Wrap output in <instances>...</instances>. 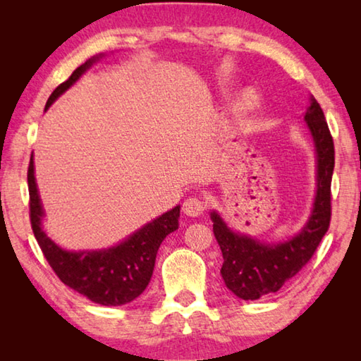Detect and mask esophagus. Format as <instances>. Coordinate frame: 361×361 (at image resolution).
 <instances>
[{
    "label": "esophagus",
    "mask_w": 361,
    "mask_h": 361,
    "mask_svg": "<svg viewBox=\"0 0 361 361\" xmlns=\"http://www.w3.org/2000/svg\"><path fill=\"white\" fill-rule=\"evenodd\" d=\"M207 209V204L200 197H189L183 204V212L186 213L188 216H199L202 215L204 210Z\"/></svg>",
    "instance_id": "34e87169"
}]
</instances>
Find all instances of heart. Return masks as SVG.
<instances>
[{"label": "heart", "instance_id": "heart-1", "mask_svg": "<svg viewBox=\"0 0 361 361\" xmlns=\"http://www.w3.org/2000/svg\"><path fill=\"white\" fill-rule=\"evenodd\" d=\"M250 103H252V97H250V95H245V97H243V99H242L240 105H242V106H248Z\"/></svg>", "mask_w": 361, "mask_h": 361}]
</instances>
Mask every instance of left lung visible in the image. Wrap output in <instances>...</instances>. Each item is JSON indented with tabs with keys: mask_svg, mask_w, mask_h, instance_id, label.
Returning a JSON list of instances; mask_svg holds the SVG:
<instances>
[{
	"mask_svg": "<svg viewBox=\"0 0 361 361\" xmlns=\"http://www.w3.org/2000/svg\"><path fill=\"white\" fill-rule=\"evenodd\" d=\"M304 119L307 121L317 149V197L307 224L283 243H262L235 234L212 213L213 232L223 253L221 277L228 288L245 301H255L279 291L312 258L331 221V178L334 143L319 102L310 97Z\"/></svg>",
	"mask_w": 361,
	"mask_h": 361,
	"instance_id": "left-lung-1",
	"label": "left lung"
}]
</instances>
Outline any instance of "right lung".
Masks as SVG:
<instances>
[{
    "mask_svg": "<svg viewBox=\"0 0 361 361\" xmlns=\"http://www.w3.org/2000/svg\"><path fill=\"white\" fill-rule=\"evenodd\" d=\"M94 60L90 59L89 62L78 66L73 75L54 90L46 103V109L73 82H76V79L92 65ZM27 178L30 223L41 252L56 276L66 286L102 305H122L142 295L154 271L156 255L162 240L170 232L178 229L180 207H175L156 218L154 221L143 226L118 247L100 250V252H65L41 229V218L44 212L35 181L33 154L30 157Z\"/></svg>",
    "mask_w": 361,
    "mask_h": 361,
    "instance_id": "right-lung-1",
    "label": "right lung"
}]
</instances>
